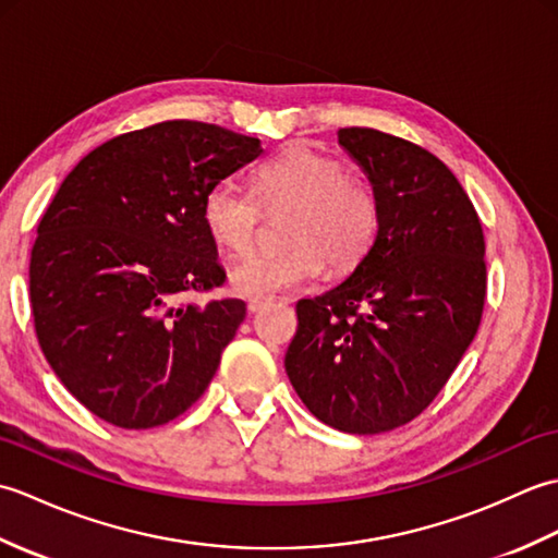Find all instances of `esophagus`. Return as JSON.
Wrapping results in <instances>:
<instances>
[{"label": "esophagus", "mask_w": 558, "mask_h": 558, "mask_svg": "<svg viewBox=\"0 0 558 558\" xmlns=\"http://www.w3.org/2000/svg\"><path fill=\"white\" fill-rule=\"evenodd\" d=\"M268 304H270V300H256V298H254V300H248V302H246V310L254 314V312H260V310H264V306H268Z\"/></svg>", "instance_id": "34e87169"}]
</instances>
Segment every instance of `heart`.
<instances>
[{
	"mask_svg": "<svg viewBox=\"0 0 558 558\" xmlns=\"http://www.w3.org/2000/svg\"><path fill=\"white\" fill-rule=\"evenodd\" d=\"M254 194L264 208H292L290 252L252 254L230 270L242 298L270 300L302 288L322 272H348L369 254L381 225L374 192L350 180V170L310 146H288L254 172ZM258 204L232 182L213 184L201 201V220L222 252L242 256L254 244Z\"/></svg>",
	"mask_w": 558,
	"mask_h": 558,
	"instance_id": "1",
	"label": "heart"
}]
</instances>
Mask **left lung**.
I'll list each match as a JSON object with an SVG mask.
<instances>
[{
	"instance_id": "8db88e82",
	"label": "left lung",
	"mask_w": 558,
	"mask_h": 558,
	"mask_svg": "<svg viewBox=\"0 0 558 558\" xmlns=\"http://www.w3.org/2000/svg\"><path fill=\"white\" fill-rule=\"evenodd\" d=\"M381 208L350 276L298 302L286 372L316 420L381 434L429 405L475 338L487 294L484 234L456 174L376 129H340Z\"/></svg>"
}]
</instances>
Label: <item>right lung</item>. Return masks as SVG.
Here are the masks:
<instances>
[{"label": "right lung", "instance_id": "obj_1", "mask_svg": "<svg viewBox=\"0 0 558 558\" xmlns=\"http://www.w3.org/2000/svg\"><path fill=\"white\" fill-rule=\"evenodd\" d=\"M260 153L254 136L172 120L90 150L59 186L31 252L35 333L96 417L150 429L204 396L246 304H180L225 282L201 201Z\"/></svg>", "mask_w": 558, "mask_h": 558}]
</instances>
